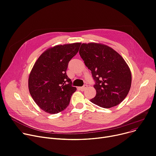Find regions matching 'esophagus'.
<instances>
[{"label":"esophagus","instance_id":"esophagus-1","mask_svg":"<svg viewBox=\"0 0 156 156\" xmlns=\"http://www.w3.org/2000/svg\"><path fill=\"white\" fill-rule=\"evenodd\" d=\"M87 88H88V85H87V84H84V85L82 87H79V89H80L81 91H84V90H85Z\"/></svg>","mask_w":156,"mask_h":156}]
</instances>
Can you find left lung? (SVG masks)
Masks as SVG:
<instances>
[{"mask_svg": "<svg viewBox=\"0 0 156 156\" xmlns=\"http://www.w3.org/2000/svg\"><path fill=\"white\" fill-rule=\"evenodd\" d=\"M79 53L95 81L96 94L90 101L104 108L121 103L129 91L132 79L122 56L109 47L96 43L82 44Z\"/></svg>", "mask_w": 156, "mask_h": 156, "instance_id": "obj_1", "label": "left lung"}]
</instances>
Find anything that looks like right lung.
<instances>
[{
    "mask_svg": "<svg viewBox=\"0 0 156 156\" xmlns=\"http://www.w3.org/2000/svg\"><path fill=\"white\" fill-rule=\"evenodd\" d=\"M81 44L57 45L42 53L29 76V88L36 104L50 114H56L69 105L76 87L66 75L68 63Z\"/></svg>",
    "mask_w": 156,
    "mask_h": 156,
    "instance_id": "1",
    "label": "right lung"
}]
</instances>
